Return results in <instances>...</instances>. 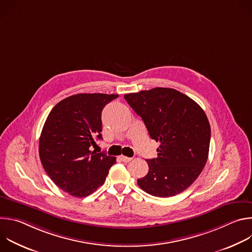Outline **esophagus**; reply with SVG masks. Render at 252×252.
Here are the masks:
<instances>
[{
    "label": "esophagus",
    "instance_id": "1",
    "mask_svg": "<svg viewBox=\"0 0 252 252\" xmlns=\"http://www.w3.org/2000/svg\"><path fill=\"white\" fill-rule=\"evenodd\" d=\"M121 159H122V161H124V162H129V161L131 160V158H127V157H126V156H121Z\"/></svg>",
    "mask_w": 252,
    "mask_h": 252
}]
</instances>
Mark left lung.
I'll list each match as a JSON object with an SVG mask.
<instances>
[{
  "mask_svg": "<svg viewBox=\"0 0 252 252\" xmlns=\"http://www.w3.org/2000/svg\"><path fill=\"white\" fill-rule=\"evenodd\" d=\"M125 98L150 136L160 142L158 158L147 159L149 172L137 179L138 187L158 197L183 192L207 161L210 126L205 113L189 96L169 88L127 94Z\"/></svg>",
  "mask_w": 252,
  "mask_h": 252,
  "instance_id": "8db88e82",
  "label": "left lung"
}]
</instances>
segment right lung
Returning a JSON list of instances; mask_svg holds the SVG:
<instances>
[{
  "label": "right lung",
  "mask_w": 252,
  "mask_h": 252,
  "mask_svg": "<svg viewBox=\"0 0 252 252\" xmlns=\"http://www.w3.org/2000/svg\"><path fill=\"white\" fill-rule=\"evenodd\" d=\"M119 94H78L63 98L49 114L39 145L44 169L64 192L86 197L103 185L116 158L96 153L101 112Z\"/></svg>",
  "instance_id": "obj_1"
}]
</instances>
